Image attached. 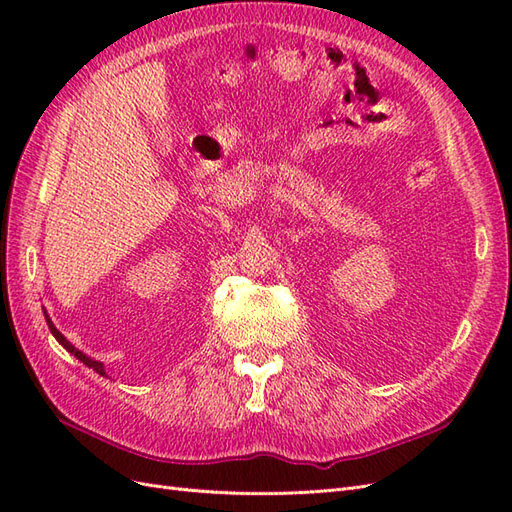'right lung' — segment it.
<instances>
[{
  "mask_svg": "<svg viewBox=\"0 0 512 512\" xmlns=\"http://www.w3.org/2000/svg\"><path fill=\"white\" fill-rule=\"evenodd\" d=\"M46 324H49V329H51V333L55 335V339H57V342L61 344V346H64L70 354H74L76 356V359H79V361H83L87 367H91V369H94L96 371V374H100V376H106V371H104V365L102 363H98V361H94V359H89V356H85L81 350H76L70 342H68V339L64 337V335H61L57 329H55V324L51 322V318L49 316H46Z\"/></svg>",
  "mask_w": 512,
  "mask_h": 512,
  "instance_id": "add662e5",
  "label": "right lung"
}]
</instances>
